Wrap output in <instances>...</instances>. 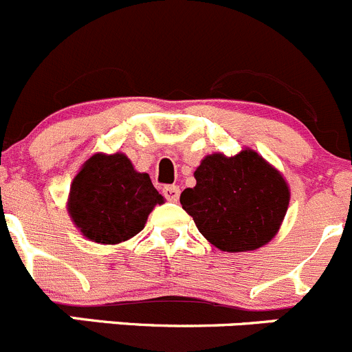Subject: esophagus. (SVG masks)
<instances>
[{"mask_svg":"<svg viewBox=\"0 0 352 352\" xmlns=\"http://www.w3.org/2000/svg\"><path fill=\"white\" fill-rule=\"evenodd\" d=\"M163 195H165V198L168 199V201H177V199H179V196H180L179 186H175V184L165 186V187H163Z\"/></svg>","mask_w":352,"mask_h":352,"instance_id":"1","label":"esophagus"}]
</instances>
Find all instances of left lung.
Returning <instances> with one entry per match:
<instances>
[{
  "label": "left lung",
  "mask_w": 352,
  "mask_h": 352,
  "mask_svg": "<svg viewBox=\"0 0 352 352\" xmlns=\"http://www.w3.org/2000/svg\"><path fill=\"white\" fill-rule=\"evenodd\" d=\"M196 186L180 205L198 231L222 252L255 250L274 238L287 213L290 191L283 177L254 151L212 154L195 172Z\"/></svg>",
  "instance_id": "8db88e82"
}]
</instances>
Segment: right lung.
Here are the masks:
<instances>
[{"instance_id": "1", "label": "right lung", "mask_w": 352, "mask_h": 352, "mask_svg": "<svg viewBox=\"0 0 352 352\" xmlns=\"http://www.w3.org/2000/svg\"><path fill=\"white\" fill-rule=\"evenodd\" d=\"M161 203L149 175L135 172L124 154H95L72 180L69 213L88 239L114 245L139 234Z\"/></svg>"}]
</instances>
